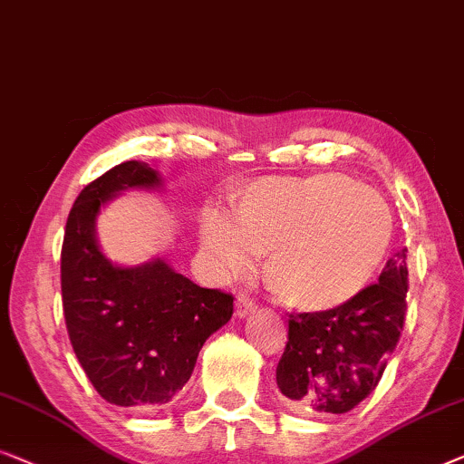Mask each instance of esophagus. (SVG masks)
I'll return each instance as SVG.
<instances>
[{"label":"esophagus","mask_w":464,"mask_h":464,"mask_svg":"<svg viewBox=\"0 0 464 464\" xmlns=\"http://www.w3.org/2000/svg\"><path fill=\"white\" fill-rule=\"evenodd\" d=\"M254 311H256V304H254L250 298L239 296L237 300H235V317H239V319L250 317Z\"/></svg>","instance_id":"obj_1"}]
</instances>
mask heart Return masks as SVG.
Instances as JSON below:
<instances>
[{"instance_id":"obj_1","label":"heart","mask_w":464,"mask_h":464,"mask_svg":"<svg viewBox=\"0 0 464 464\" xmlns=\"http://www.w3.org/2000/svg\"><path fill=\"white\" fill-rule=\"evenodd\" d=\"M393 214L376 188L343 174L260 179L241 188L237 217L206 208L201 252L218 277L252 271L269 254L265 279L285 306L324 313L368 288L387 256Z\"/></svg>"}]
</instances>
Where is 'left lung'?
Instances as JSON below:
<instances>
[{"instance_id": "1", "label": "left lung", "mask_w": 464, "mask_h": 464, "mask_svg": "<svg viewBox=\"0 0 464 464\" xmlns=\"http://www.w3.org/2000/svg\"><path fill=\"white\" fill-rule=\"evenodd\" d=\"M406 247L387 260L378 284L338 309L290 315L277 387L295 412L344 414L376 389L400 343L406 315Z\"/></svg>"}]
</instances>
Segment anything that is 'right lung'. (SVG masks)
I'll return each mask as SVG.
<instances>
[{
  "mask_svg": "<svg viewBox=\"0 0 464 464\" xmlns=\"http://www.w3.org/2000/svg\"><path fill=\"white\" fill-rule=\"evenodd\" d=\"M160 191L145 161H123L83 188L61 252L63 311L73 351L102 400L121 408L166 406L188 382L204 343L233 315V296L199 288L166 258L117 265L104 256L96 220L123 191Z\"/></svg>",
  "mask_w": 464,
  "mask_h": 464,
  "instance_id": "right-lung-1",
  "label": "right lung"
}]
</instances>
